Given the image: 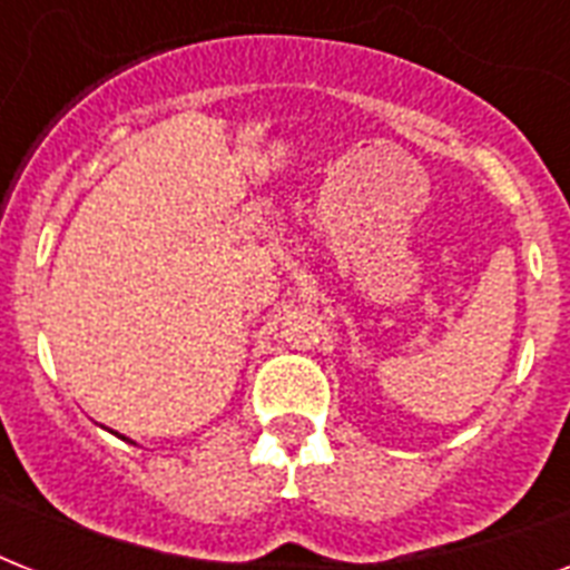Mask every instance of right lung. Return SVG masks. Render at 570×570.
I'll return each instance as SVG.
<instances>
[{"mask_svg":"<svg viewBox=\"0 0 570 570\" xmlns=\"http://www.w3.org/2000/svg\"><path fill=\"white\" fill-rule=\"evenodd\" d=\"M111 434H118V432H111ZM118 438H124V434H118ZM124 441H129V438H124ZM129 443H136V441H129Z\"/></svg>","mask_w":570,"mask_h":570,"instance_id":"right-lung-1","label":"right lung"}]
</instances>
